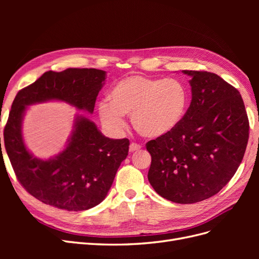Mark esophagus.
Wrapping results in <instances>:
<instances>
[{
  "label": "esophagus",
  "mask_w": 259,
  "mask_h": 259,
  "mask_svg": "<svg viewBox=\"0 0 259 259\" xmlns=\"http://www.w3.org/2000/svg\"><path fill=\"white\" fill-rule=\"evenodd\" d=\"M140 149H142V146L133 143V144H131V146H130V152H135V151L140 150Z\"/></svg>",
  "instance_id": "1"
}]
</instances>
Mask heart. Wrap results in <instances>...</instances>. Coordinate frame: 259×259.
I'll list each match as a JSON object with an SVG mask.
<instances>
[{
	"label": "heart",
	"mask_w": 259,
	"mask_h": 259,
	"mask_svg": "<svg viewBox=\"0 0 259 259\" xmlns=\"http://www.w3.org/2000/svg\"><path fill=\"white\" fill-rule=\"evenodd\" d=\"M98 104L99 119L113 133L125 126L123 115H131L134 130L147 138H159L173 132L183 121L189 105V92L178 79L142 74L123 77Z\"/></svg>",
	"instance_id": "b5f03b06"
}]
</instances>
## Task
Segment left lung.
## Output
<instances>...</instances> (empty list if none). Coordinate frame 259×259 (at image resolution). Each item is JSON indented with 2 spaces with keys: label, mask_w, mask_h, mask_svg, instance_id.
Returning a JSON list of instances; mask_svg holds the SVG:
<instances>
[{
  "label": "left lung",
  "mask_w": 259,
  "mask_h": 259,
  "mask_svg": "<svg viewBox=\"0 0 259 259\" xmlns=\"http://www.w3.org/2000/svg\"><path fill=\"white\" fill-rule=\"evenodd\" d=\"M183 73L191 77V103L173 132L147 143L148 180L162 198L191 204L213 197L236 174L249 124L237 89L211 72Z\"/></svg>",
  "instance_id": "obj_1"
}]
</instances>
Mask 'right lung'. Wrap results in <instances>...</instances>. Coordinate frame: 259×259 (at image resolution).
Wrapping results in <instances>:
<instances>
[{
	"label": "right lung",
	"mask_w": 259,
	"mask_h": 259,
	"mask_svg": "<svg viewBox=\"0 0 259 259\" xmlns=\"http://www.w3.org/2000/svg\"><path fill=\"white\" fill-rule=\"evenodd\" d=\"M105 80L106 71L98 69L48 71L19 91L13 101L4 128L6 152L22 187L45 204L74 211L98 205L126 159L130 142L106 137L88 116L76 114L64 150L48 160L36 158L22 136L28 106L56 100L93 113Z\"/></svg>",
	"instance_id": "right-lung-1"
}]
</instances>
